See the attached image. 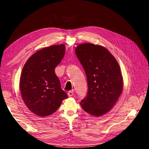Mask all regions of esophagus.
I'll list each match as a JSON object with an SVG mask.
<instances>
[{
    "label": "esophagus",
    "instance_id": "esophagus-1",
    "mask_svg": "<svg viewBox=\"0 0 149 149\" xmlns=\"http://www.w3.org/2000/svg\"><path fill=\"white\" fill-rule=\"evenodd\" d=\"M73 94H74L73 91H68V96H70V97L73 96Z\"/></svg>",
    "mask_w": 149,
    "mask_h": 149
}]
</instances>
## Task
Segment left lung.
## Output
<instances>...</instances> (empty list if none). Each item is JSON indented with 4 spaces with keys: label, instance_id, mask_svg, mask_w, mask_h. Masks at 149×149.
I'll return each instance as SVG.
<instances>
[{
    "label": "left lung",
    "instance_id": "8db88e82",
    "mask_svg": "<svg viewBox=\"0 0 149 149\" xmlns=\"http://www.w3.org/2000/svg\"><path fill=\"white\" fill-rule=\"evenodd\" d=\"M75 52L87 77L86 97L80 102L84 111L99 117L107 113L118 100L123 81L118 61L100 45L83 43Z\"/></svg>",
    "mask_w": 149,
    "mask_h": 149
}]
</instances>
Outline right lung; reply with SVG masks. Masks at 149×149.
Returning a JSON list of instances; mask_svg holds the SVG:
<instances>
[{"label": "right lung", "instance_id": "right-lung-1", "mask_svg": "<svg viewBox=\"0 0 149 149\" xmlns=\"http://www.w3.org/2000/svg\"><path fill=\"white\" fill-rule=\"evenodd\" d=\"M65 53L63 44L44 48L31 55L22 70V99L29 110L38 116L52 114L68 97L55 72Z\"/></svg>", "mask_w": 149, "mask_h": 149}]
</instances>
